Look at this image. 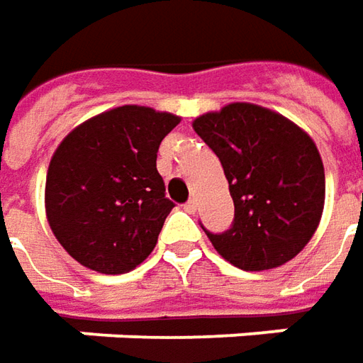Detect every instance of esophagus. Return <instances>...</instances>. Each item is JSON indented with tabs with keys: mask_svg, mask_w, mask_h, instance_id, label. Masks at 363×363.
<instances>
[{
	"mask_svg": "<svg viewBox=\"0 0 363 363\" xmlns=\"http://www.w3.org/2000/svg\"><path fill=\"white\" fill-rule=\"evenodd\" d=\"M184 211H186V213H191V215H193L194 211H196V201H194V199H191V201H189V203H186V205H184Z\"/></svg>",
	"mask_w": 363,
	"mask_h": 363,
	"instance_id": "esophagus-1",
	"label": "esophagus"
}]
</instances>
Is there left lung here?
<instances>
[{"mask_svg": "<svg viewBox=\"0 0 363 363\" xmlns=\"http://www.w3.org/2000/svg\"><path fill=\"white\" fill-rule=\"evenodd\" d=\"M219 157L235 219L206 233L235 267L263 271L291 261L313 237L325 201V172L315 143L269 108L233 102L193 122Z\"/></svg>", "mask_w": 363, "mask_h": 363, "instance_id": "obj_1", "label": "left lung"}]
</instances>
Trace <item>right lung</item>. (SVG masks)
Wrapping results in <instances>:
<instances>
[{"mask_svg": "<svg viewBox=\"0 0 363 363\" xmlns=\"http://www.w3.org/2000/svg\"><path fill=\"white\" fill-rule=\"evenodd\" d=\"M181 122L148 106H118L60 143L45 177V217L84 267L118 275L152 253L174 203L157 170L162 138Z\"/></svg>", "mask_w": 363, "mask_h": 363, "instance_id": "obj_1", "label": "right lung"}]
</instances>
